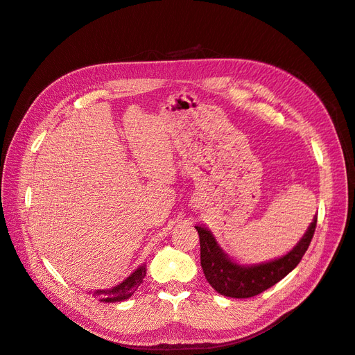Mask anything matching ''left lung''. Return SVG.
<instances>
[{
  "label": "left lung",
  "mask_w": 355,
  "mask_h": 355,
  "mask_svg": "<svg viewBox=\"0 0 355 355\" xmlns=\"http://www.w3.org/2000/svg\"><path fill=\"white\" fill-rule=\"evenodd\" d=\"M317 227V215L313 216L306 233L293 249L282 257L255 264H241L230 258L219 246L214 233L206 225H196L200 237V261L207 282L215 291L233 299H248L270 288L295 269Z\"/></svg>",
  "instance_id": "obj_1"
}]
</instances>
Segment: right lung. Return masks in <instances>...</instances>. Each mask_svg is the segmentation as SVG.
Segmentation results:
<instances>
[{"instance_id": "add662e5", "label": "right lung", "mask_w": 355, "mask_h": 355, "mask_svg": "<svg viewBox=\"0 0 355 355\" xmlns=\"http://www.w3.org/2000/svg\"><path fill=\"white\" fill-rule=\"evenodd\" d=\"M145 276H146V264H141L121 284L112 286L109 290H97L91 293L95 299H98L103 303H116V302L127 300L137 291Z\"/></svg>"}]
</instances>
